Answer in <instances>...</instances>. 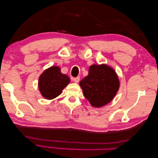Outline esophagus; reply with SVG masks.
Masks as SVG:
<instances>
[{
    "mask_svg": "<svg viewBox=\"0 0 158 158\" xmlns=\"http://www.w3.org/2000/svg\"><path fill=\"white\" fill-rule=\"evenodd\" d=\"M73 80L75 83H78L80 81V77H76V78H73Z\"/></svg>",
    "mask_w": 158,
    "mask_h": 158,
    "instance_id": "1",
    "label": "esophagus"
}]
</instances>
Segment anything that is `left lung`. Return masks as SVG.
Segmentation results:
<instances>
[{"instance_id": "left-lung-1", "label": "left lung", "mask_w": 158, "mask_h": 158, "mask_svg": "<svg viewBox=\"0 0 158 158\" xmlns=\"http://www.w3.org/2000/svg\"><path fill=\"white\" fill-rule=\"evenodd\" d=\"M80 85L85 98L95 107L111 102L120 85L115 71L105 64L91 66L88 75L80 81Z\"/></svg>"}]
</instances>
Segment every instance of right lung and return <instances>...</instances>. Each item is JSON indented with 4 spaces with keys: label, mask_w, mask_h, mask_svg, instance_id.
<instances>
[{
    "label": "right lung",
    "mask_w": 158,
    "mask_h": 158,
    "mask_svg": "<svg viewBox=\"0 0 158 158\" xmlns=\"http://www.w3.org/2000/svg\"><path fill=\"white\" fill-rule=\"evenodd\" d=\"M69 82V76L62 74L59 66H52L41 74L38 87L43 97L47 99H52L59 96Z\"/></svg>",
    "instance_id": "add662e5"
}]
</instances>
